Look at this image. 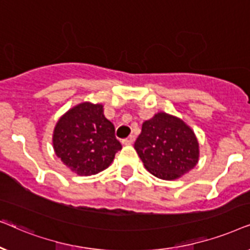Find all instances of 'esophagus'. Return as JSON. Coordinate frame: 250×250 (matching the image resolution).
Wrapping results in <instances>:
<instances>
[{
  "label": "esophagus",
  "mask_w": 250,
  "mask_h": 250,
  "mask_svg": "<svg viewBox=\"0 0 250 250\" xmlns=\"http://www.w3.org/2000/svg\"><path fill=\"white\" fill-rule=\"evenodd\" d=\"M135 142V138L132 137V136H130V137H128V138H125V139H123L122 141V144L123 145H131L132 143Z\"/></svg>",
  "instance_id": "34e87169"
}]
</instances>
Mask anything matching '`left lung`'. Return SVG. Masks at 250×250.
<instances>
[{
	"mask_svg": "<svg viewBox=\"0 0 250 250\" xmlns=\"http://www.w3.org/2000/svg\"><path fill=\"white\" fill-rule=\"evenodd\" d=\"M135 149L155 177L174 181L195 167L199 143L194 132L177 116L156 113L143 123Z\"/></svg>",
	"mask_w": 250,
	"mask_h": 250,
	"instance_id": "1",
	"label": "left lung"
}]
</instances>
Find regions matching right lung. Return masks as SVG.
<instances>
[{
	"instance_id": "right-lung-1",
	"label": "right lung",
	"mask_w": 250,
	"mask_h": 250,
	"mask_svg": "<svg viewBox=\"0 0 250 250\" xmlns=\"http://www.w3.org/2000/svg\"><path fill=\"white\" fill-rule=\"evenodd\" d=\"M114 131L102 104L81 103L58 120L52 136L53 149L75 174L96 175L109 167L122 148Z\"/></svg>"
}]
</instances>
